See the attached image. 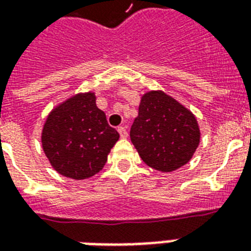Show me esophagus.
<instances>
[{
	"mask_svg": "<svg viewBox=\"0 0 251 251\" xmlns=\"http://www.w3.org/2000/svg\"><path fill=\"white\" fill-rule=\"evenodd\" d=\"M118 133L121 135V138H126L127 137V130H126L125 126H118Z\"/></svg>",
	"mask_w": 251,
	"mask_h": 251,
	"instance_id": "34e87169",
	"label": "esophagus"
}]
</instances>
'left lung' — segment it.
I'll use <instances>...</instances> for the list:
<instances>
[{"label": "left lung", "mask_w": 251, "mask_h": 251, "mask_svg": "<svg viewBox=\"0 0 251 251\" xmlns=\"http://www.w3.org/2000/svg\"><path fill=\"white\" fill-rule=\"evenodd\" d=\"M130 139L149 167L172 172L194 155L201 131L190 110L163 91H150L142 98Z\"/></svg>", "instance_id": "obj_1"}]
</instances>
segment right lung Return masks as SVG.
<instances>
[{"label":"right lung","mask_w":251,"mask_h":251,"mask_svg":"<svg viewBox=\"0 0 251 251\" xmlns=\"http://www.w3.org/2000/svg\"><path fill=\"white\" fill-rule=\"evenodd\" d=\"M120 134L96 106L92 92L78 94L56 106L43 127L41 143L49 163L60 175L84 179L108 160Z\"/></svg>","instance_id":"obj_1"}]
</instances>
